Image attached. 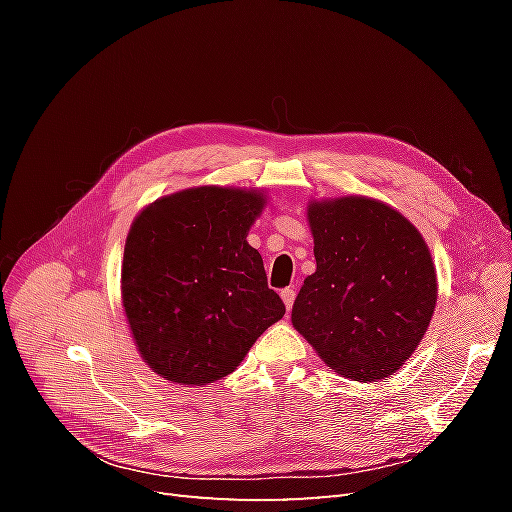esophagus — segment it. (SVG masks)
Masks as SVG:
<instances>
[{
	"instance_id": "34e87169",
	"label": "esophagus",
	"mask_w": 512,
	"mask_h": 512,
	"mask_svg": "<svg viewBox=\"0 0 512 512\" xmlns=\"http://www.w3.org/2000/svg\"><path fill=\"white\" fill-rule=\"evenodd\" d=\"M280 294H282V301H284L286 309H292L294 297H297V290H294V288H284Z\"/></svg>"
}]
</instances>
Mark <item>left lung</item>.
I'll list each match as a JSON object with an SVG mask.
<instances>
[{"label":"left lung","mask_w":512,"mask_h":512,"mask_svg":"<svg viewBox=\"0 0 512 512\" xmlns=\"http://www.w3.org/2000/svg\"><path fill=\"white\" fill-rule=\"evenodd\" d=\"M316 273L292 324L337 374L389 378L421 344L438 299L436 269L404 215L365 196L312 203Z\"/></svg>","instance_id":"obj_1"}]
</instances>
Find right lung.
Segmentation results:
<instances>
[{"instance_id":"obj_1","label":"right lung","mask_w":512,"mask_h":512,"mask_svg":"<svg viewBox=\"0 0 512 512\" xmlns=\"http://www.w3.org/2000/svg\"><path fill=\"white\" fill-rule=\"evenodd\" d=\"M265 198L252 190L192 188L134 220L121 265V299L145 363L177 384L232 374L286 314L247 230Z\"/></svg>"}]
</instances>
